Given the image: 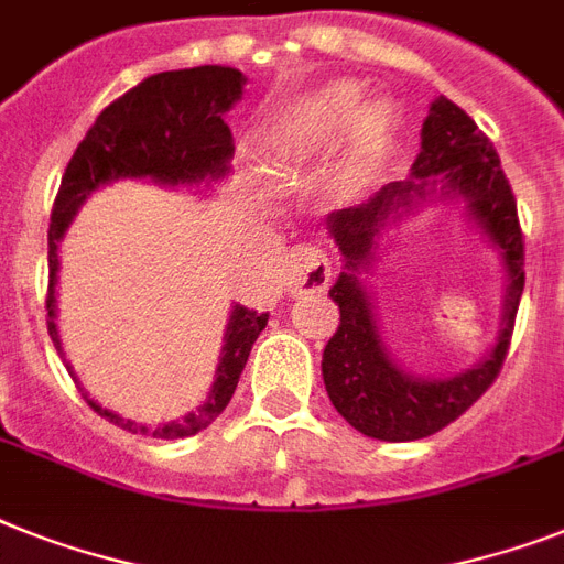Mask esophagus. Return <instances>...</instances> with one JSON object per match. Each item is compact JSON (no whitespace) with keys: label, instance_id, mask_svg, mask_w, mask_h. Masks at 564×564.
<instances>
[{"label":"esophagus","instance_id":"34e87169","mask_svg":"<svg viewBox=\"0 0 564 564\" xmlns=\"http://www.w3.org/2000/svg\"><path fill=\"white\" fill-rule=\"evenodd\" d=\"M333 263L318 246H295L286 254V269H283V286L292 295H310V292L327 290Z\"/></svg>","mask_w":564,"mask_h":564}]
</instances>
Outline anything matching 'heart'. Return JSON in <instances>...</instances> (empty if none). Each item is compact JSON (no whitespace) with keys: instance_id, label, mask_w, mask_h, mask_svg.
<instances>
[{"instance_id":"1","label":"heart","mask_w":564,"mask_h":564,"mask_svg":"<svg viewBox=\"0 0 564 564\" xmlns=\"http://www.w3.org/2000/svg\"><path fill=\"white\" fill-rule=\"evenodd\" d=\"M365 100L368 91L354 80H333L318 86L283 112L274 127V150L283 159L306 162V159L336 153L350 139L345 176L350 182H361L386 155L397 127L391 104L386 100L365 104Z\"/></svg>"}]
</instances>
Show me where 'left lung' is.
<instances>
[{
    "label": "left lung",
    "mask_w": 564,
    "mask_h": 564,
    "mask_svg": "<svg viewBox=\"0 0 564 564\" xmlns=\"http://www.w3.org/2000/svg\"><path fill=\"white\" fill-rule=\"evenodd\" d=\"M432 202H460L467 218L499 254L506 301L497 345L473 369L448 378L411 375L392 359L378 327L367 272L391 225ZM327 231L341 251V272L329 286L338 329L324 347L322 377L329 402L356 432L388 443L420 441L446 429L496 382L524 292V242L510 182L492 141L448 98H434L420 130L411 176L388 182L354 208L333 210Z\"/></svg>",
    "instance_id": "8db88e82"
}]
</instances>
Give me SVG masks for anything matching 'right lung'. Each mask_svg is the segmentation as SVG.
Wrapping results in <instances>:
<instances>
[{
    "label": "right lung",
    "instance_id": "1",
    "mask_svg": "<svg viewBox=\"0 0 564 564\" xmlns=\"http://www.w3.org/2000/svg\"><path fill=\"white\" fill-rule=\"evenodd\" d=\"M246 75L231 66H196L178 72H159L144 77L127 95L112 100L77 144L68 162L59 194L54 199L52 226H48V336L57 354L63 356V341L57 329V269L59 242L68 226L75 223L80 205L95 191L121 182V178H144L162 187H203L214 191L231 173L235 141L223 121L226 112L242 98ZM269 313L235 304L228 313L223 350H219L217 373L210 382L205 402L191 414L171 423H135L116 411L104 409L98 400L84 393L86 402L107 416L109 423L121 425L132 434H153L162 441H178L208 429L235 397L240 373L249 361L251 345L260 329L267 327ZM66 361V356H63ZM68 373L75 370L66 361ZM77 382V377H75ZM84 391V388H80Z\"/></svg>",
    "mask_w": 564,
    "mask_h": 564
}]
</instances>
